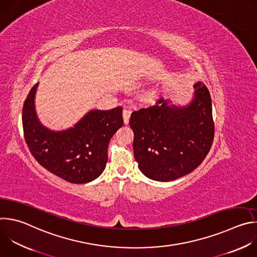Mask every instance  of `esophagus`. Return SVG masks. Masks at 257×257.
Returning a JSON list of instances; mask_svg holds the SVG:
<instances>
[{
  "label": "esophagus",
  "mask_w": 257,
  "mask_h": 257,
  "mask_svg": "<svg viewBox=\"0 0 257 257\" xmlns=\"http://www.w3.org/2000/svg\"><path fill=\"white\" fill-rule=\"evenodd\" d=\"M130 116H131V111L129 108H124L123 109V119H124V123L128 124L129 120H130Z\"/></svg>",
  "instance_id": "obj_1"
}]
</instances>
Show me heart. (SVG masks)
I'll return each instance as SVG.
<instances>
[{
  "mask_svg": "<svg viewBox=\"0 0 257 257\" xmlns=\"http://www.w3.org/2000/svg\"><path fill=\"white\" fill-rule=\"evenodd\" d=\"M153 97V95L152 94H148V96H146V98H148V99H151Z\"/></svg>",
  "mask_w": 257,
  "mask_h": 257,
  "instance_id": "b5f03b06",
  "label": "heart"
}]
</instances>
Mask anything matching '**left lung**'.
Listing matches in <instances>:
<instances>
[{
	"mask_svg": "<svg viewBox=\"0 0 257 257\" xmlns=\"http://www.w3.org/2000/svg\"><path fill=\"white\" fill-rule=\"evenodd\" d=\"M138 168L152 180L168 182L194 171L207 156L214 135L211 98L202 82L185 106L161 98L141 107L129 121Z\"/></svg>",
	"mask_w": 257,
	"mask_h": 257,
	"instance_id": "obj_1",
	"label": "left lung"
}]
</instances>
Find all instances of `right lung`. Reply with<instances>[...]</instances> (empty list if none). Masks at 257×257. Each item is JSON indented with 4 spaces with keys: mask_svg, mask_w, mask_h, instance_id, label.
Wrapping results in <instances>:
<instances>
[{
    "mask_svg": "<svg viewBox=\"0 0 257 257\" xmlns=\"http://www.w3.org/2000/svg\"><path fill=\"white\" fill-rule=\"evenodd\" d=\"M38 86L30 89L22 109L24 138L31 155L49 172L73 184L93 181L105 168L109 140L123 126L122 107L92 109L74 127L52 131L35 113Z\"/></svg>",
    "mask_w": 257,
    "mask_h": 257,
    "instance_id": "obj_1",
    "label": "right lung"
}]
</instances>
